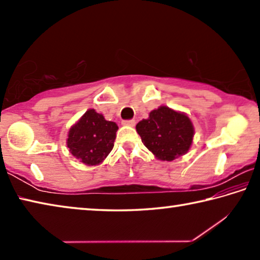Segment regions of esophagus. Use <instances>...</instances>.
Returning a JSON list of instances; mask_svg holds the SVG:
<instances>
[{
	"label": "esophagus",
	"mask_w": 260,
	"mask_h": 260,
	"mask_svg": "<svg viewBox=\"0 0 260 260\" xmlns=\"http://www.w3.org/2000/svg\"><path fill=\"white\" fill-rule=\"evenodd\" d=\"M122 125H125V126H131V127H133V126H135V120H134V119H129V120H124V121H122Z\"/></svg>",
	"instance_id": "esophagus-1"
}]
</instances>
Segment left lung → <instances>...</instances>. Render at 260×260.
<instances>
[{"mask_svg": "<svg viewBox=\"0 0 260 260\" xmlns=\"http://www.w3.org/2000/svg\"><path fill=\"white\" fill-rule=\"evenodd\" d=\"M144 146L157 159L171 161L187 153L193 138V126L186 113L161 105L136 125Z\"/></svg>", "mask_w": 260, "mask_h": 260, "instance_id": "1", "label": "left lung"}]
</instances>
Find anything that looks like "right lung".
Masks as SVG:
<instances>
[{
	"label": "right lung",
	"instance_id": "1",
	"mask_svg": "<svg viewBox=\"0 0 260 260\" xmlns=\"http://www.w3.org/2000/svg\"><path fill=\"white\" fill-rule=\"evenodd\" d=\"M118 126L105 120L94 109L87 110L68 134V148L72 155L88 166L99 165L112 150Z\"/></svg>",
	"mask_w": 260,
	"mask_h": 260
}]
</instances>
